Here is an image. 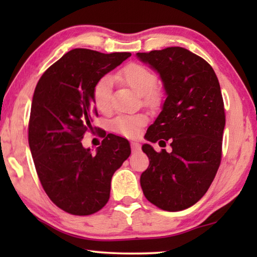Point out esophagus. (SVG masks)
<instances>
[{
  "label": "esophagus",
  "mask_w": 257,
  "mask_h": 257,
  "mask_svg": "<svg viewBox=\"0 0 257 257\" xmlns=\"http://www.w3.org/2000/svg\"><path fill=\"white\" fill-rule=\"evenodd\" d=\"M132 150L134 153H138L139 151H141V144L139 143H136V142H133L132 143Z\"/></svg>",
  "instance_id": "34e87169"
}]
</instances>
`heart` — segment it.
<instances>
[{
  "instance_id": "obj_1",
  "label": "heart",
  "mask_w": 257,
  "mask_h": 257,
  "mask_svg": "<svg viewBox=\"0 0 257 257\" xmlns=\"http://www.w3.org/2000/svg\"><path fill=\"white\" fill-rule=\"evenodd\" d=\"M115 78L141 95L145 104L154 105L159 102V94L154 89L156 76L150 68L138 63H130L125 66ZM111 88L112 78L110 76H103L95 84L93 98L98 111L106 112L110 108ZM144 122L145 119L142 115H119L112 121L111 127L114 132L123 136H134L138 133L139 127Z\"/></svg>"
}]
</instances>
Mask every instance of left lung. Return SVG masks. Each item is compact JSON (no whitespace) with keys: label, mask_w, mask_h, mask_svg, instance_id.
<instances>
[{"label":"left lung","mask_w":257,"mask_h":257,"mask_svg":"<svg viewBox=\"0 0 257 257\" xmlns=\"http://www.w3.org/2000/svg\"><path fill=\"white\" fill-rule=\"evenodd\" d=\"M137 58L158 71L167 98L145 135L151 143L170 141L171 153H158L142 173L145 197L164 211H181L201 199L220 167L225 124L224 105L214 70L201 56L184 47H167Z\"/></svg>","instance_id":"obj_1"}]
</instances>
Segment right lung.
Instances as JSON below:
<instances>
[{
  "instance_id": "1",
  "label": "right lung",
  "mask_w": 257,
  "mask_h": 257,
  "mask_svg": "<svg viewBox=\"0 0 257 257\" xmlns=\"http://www.w3.org/2000/svg\"><path fill=\"white\" fill-rule=\"evenodd\" d=\"M128 52L69 51L43 73L35 88L28 142L38 178L50 199L73 215H89L110 198L113 173L130 155L127 139L108 134L96 153L81 139L97 115L93 90Z\"/></svg>"
}]
</instances>
